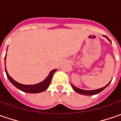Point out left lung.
Segmentation results:
<instances>
[{"label": "left lung", "mask_w": 121, "mask_h": 121, "mask_svg": "<svg viewBox=\"0 0 121 121\" xmlns=\"http://www.w3.org/2000/svg\"><path fill=\"white\" fill-rule=\"evenodd\" d=\"M108 40H109L110 42V40L106 37V36H105ZM111 81H110L109 83L106 85L104 87H103L102 88H100V89H98V90H81V89H79V88H77V87H75V86H74L73 85L71 84V86H72V87L73 88V90L75 91L78 94H82V95H95V94H98V93H100V91H102V90H104L105 88L107 87V86H108L110 84V83Z\"/></svg>", "instance_id": "1"}]
</instances>
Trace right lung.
<instances>
[{
  "label": "right lung",
  "mask_w": 121,
  "mask_h": 121,
  "mask_svg": "<svg viewBox=\"0 0 121 121\" xmlns=\"http://www.w3.org/2000/svg\"><path fill=\"white\" fill-rule=\"evenodd\" d=\"M6 56H7V54H6ZM6 56L4 57V60H6ZM56 71V69L52 70L49 73L48 76L46 77L44 81L40 82L38 84H35V85H23V84H21V83L17 82L12 77H10L8 72H7L6 67H5V72H6V74H7V78L9 79V81L11 82L12 84L14 86H15L17 89L20 90L22 91H24V92H26V93H31V94L40 93V92H42L44 90H46L49 87V85H50L51 80H52V77L54 73Z\"/></svg>",
  "instance_id": "1"
}]
</instances>
